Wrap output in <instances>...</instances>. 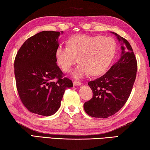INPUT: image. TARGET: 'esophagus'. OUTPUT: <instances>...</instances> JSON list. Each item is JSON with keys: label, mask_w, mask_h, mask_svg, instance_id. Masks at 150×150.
Returning <instances> with one entry per match:
<instances>
[{"label": "esophagus", "mask_w": 150, "mask_h": 150, "mask_svg": "<svg viewBox=\"0 0 150 150\" xmlns=\"http://www.w3.org/2000/svg\"><path fill=\"white\" fill-rule=\"evenodd\" d=\"M73 84L74 86H80L82 84V82H80V81H74Z\"/></svg>", "instance_id": "1"}]
</instances>
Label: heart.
<instances>
[{
  "label": "heart",
  "mask_w": 150,
  "mask_h": 150,
  "mask_svg": "<svg viewBox=\"0 0 150 150\" xmlns=\"http://www.w3.org/2000/svg\"><path fill=\"white\" fill-rule=\"evenodd\" d=\"M116 42L110 37L77 35L68 41V45H60L56 51L58 64L66 72L72 70L78 60L80 62L73 72L75 78L90 73L99 75L111 64L116 52Z\"/></svg>",
  "instance_id": "1"
}]
</instances>
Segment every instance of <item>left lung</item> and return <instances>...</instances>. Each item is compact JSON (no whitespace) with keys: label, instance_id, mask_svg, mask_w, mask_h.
Segmentation results:
<instances>
[{"label":"left lung","instance_id":"left-lung-1","mask_svg":"<svg viewBox=\"0 0 150 150\" xmlns=\"http://www.w3.org/2000/svg\"><path fill=\"white\" fill-rule=\"evenodd\" d=\"M115 34L122 42L121 57L104 75L88 82L93 97L85 102L83 108L93 117L105 119L119 111L129 98L136 80L138 64L132 47L127 39Z\"/></svg>","mask_w":150,"mask_h":150}]
</instances>
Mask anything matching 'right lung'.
Instances as JSON below:
<instances>
[{"label":"right lung","instance_id":"1","mask_svg":"<svg viewBox=\"0 0 150 150\" xmlns=\"http://www.w3.org/2000/svg\"><path fill=\"white\" fill-rule=\"evenodd\" d=\"M61 33L63 31H60ZM59 31H43L28 38L14 60L18 95L29 111L43 116L54 114L64 91L73 86L57 64Z\"/></svg>","mask_w":150,"mask_h":150}]
</instances>
